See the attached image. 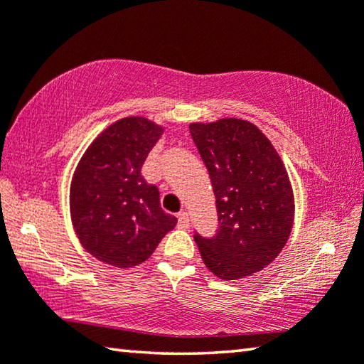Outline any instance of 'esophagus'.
<instances>
[{"mask_svg":"<svg viewBox=\"0 0 364 364\" xmlns=\"http://www.w3.org/2000/svg\"><path fill=\"white\" fill-rule=\"evenodd\" d=\"M178 226L180 228H189V215L186 212H181L180 215H178Z\"/></svg>","mask_w":364,"mask_h":364,"instance_id":"1","label":"esophagus"}]
</instances>
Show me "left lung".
Returning a JSON list of instances; mask_svg holds the SVG:
<instances>
[{
  "instance_id": "8db88e82",
  "label": "left lung",
  "mask_w": 364,
  "mask_h": 364,
  "mask_svg": "<svg viewBox=\"0 0 364 364\" xmlns=\"http://www.w3.org/2000/svg\"><path fill=\"white\" fill-rule=\"evenodd\" d=\"M191 136L210 175L218 230L194 234L205 267L232 281L262 271L279 255L294 223V193L279 154L247 120L191 123Z\"/></svg>"
}]
</instances>
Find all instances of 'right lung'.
Here are the masks:
<instances>
[{
    "instance_id": "add662e5",
    "label": "right lung",
    "mask_w": 364,
    "mask_h": 364,
    "mask_svg": "<svg viewBox=\"0 0 364 364\" xmlns=\"http://www.w3.org/2000/svg\"><path fill=\"white\" fill-rule=\"evenodd\" d=\"M164 127L125 117L107 127L80 159L70 184L73 230L88 254L117 268L146 262L176 217L160 207L159 189L141 168Z\"/></svg>"
}]
</instances>
